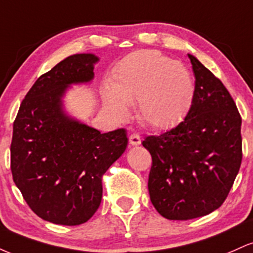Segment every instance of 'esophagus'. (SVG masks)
<instances>
[{"instance_id": "34e87169", "label": "esophagus", "mask_w": 253, "mask_h": 253, "mask_svg": "<svg viewBox=\"0 0 253 253\" xmlns=\"http://www.w3.org/2000/svg\"><path fill=\"white\" fill-rule=\"evenodd\" d=\"M129 144L133 145V146H136V145L141 144V138L140 135H139V133L134 132L129 135Z\"/></svg>"}]
</instances>
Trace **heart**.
I'll return each mask as SVG.
<instances>
[{"mask_svg": "<svg viewBox=\"0 0 253 253\" xmlns=\"http://www.w3.org/2000/svg\"><path fill=\"white\" fill-rule=\"evenodd\" d=\"M112 90L104 91V107L118 120L128 117L126 103L138 100L146 124L168 128L182 120L194 98V81L184 65L161 52L146 50L124 58L114 71Z\"/></svg>", "mask_w": 253, "mask_h": 253, "instance_id": "obj_1", "label": "heart"}]
</instances>
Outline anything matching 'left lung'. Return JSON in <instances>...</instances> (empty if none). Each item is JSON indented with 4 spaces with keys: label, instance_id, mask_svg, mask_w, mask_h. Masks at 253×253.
<instances>
[{
    "label": "left lung",
    "instance_id": "1",
    "mask_svg": "<svg viewBox=\"0 0 253 253\" xmlns=\"http://www.w3.org/2000/svg\"><path fill=\"white\" fill-rule=\"evenodd\" d=\"M195 91L184 121L145 138L151 153L149 193L169 220H190L211 213L227 197L242 164V118L221 81L188 54Z\"/></svg>",
    "mask_w": 253,
    "mask_h": 253
}]
</instances>
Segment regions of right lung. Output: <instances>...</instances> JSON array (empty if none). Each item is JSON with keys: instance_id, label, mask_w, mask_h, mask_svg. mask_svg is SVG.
<instances>
[{"instance_id": "obj_1", "label": "right lung", "mask_w": 253, "mask_h": 253, "mask_svg": "<svg viewBox=\"0 0 253 253\" xmlns=\"http://www.w3.org/2000/svg\"><path fill=\"white\" fill-rule=\"evenodd\" d=\"M96 62L95 54L81 53L58 63L36 81L14 121V182L31 210L57 225H81L94 215L102 176L128 143L125 128L101 133L63 110L66 88L90 82Z\"/></svg>"}]
</instances>
